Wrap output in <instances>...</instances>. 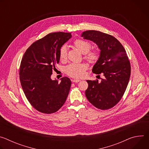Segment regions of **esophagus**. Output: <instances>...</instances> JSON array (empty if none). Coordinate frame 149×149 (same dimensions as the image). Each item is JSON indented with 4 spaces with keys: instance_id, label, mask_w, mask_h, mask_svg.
I'll use <instances>...</instances> for the list:
<instances>
[{
    "instance_id": "34e87169",
    "label": "esophagus",
    "mask_w": 149,
    "mask_h": 149,
    "mask_svg": "<svg viewBox=\"0 0 149 149\" xmlns=\"http://www.w3.org/2000/svg\"><path fill=\"white\" fill-rule=\"evenodd\" d=\"M79 81H80V80H79V79H74L72 80V82H75V83L78 82H79Z\"/></svg>"
}]
</instances>
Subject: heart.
<instances>
[{
  "instance_id": "1",
  "label": "heart",
  "mask_w": 149,
  "mask_h": 149,
  "mask_svg": "<svg viewBox=\"0 0 149 149\" xmlns=\"http://www.w3.org/2000/svg\"><path fill=\"white\" fill-rule=\"evenodd\" d=\"M74 45L75 47L81 53L84 54V58L91 63L97 62L100 56V52L98 49H93L90 51L91 45L87 40L78 39L74 41ZM59 59L61 61H65L67 58V47L62 46L59 50ZM87 69V65L86 63H72L68 65L66 68L67 74L73 78H80L83 77L86 74Z\"/></svg>"
}]
</instances>
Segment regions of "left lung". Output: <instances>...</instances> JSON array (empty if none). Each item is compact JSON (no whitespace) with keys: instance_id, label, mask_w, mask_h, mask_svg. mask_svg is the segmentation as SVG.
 <instances>
[{"instance_id":"8db88e82","label":"left lung","mask_w":149,"mask_h":149,"mask_svg":"<svg viewBox=\"0 0 149 149\" xmlns=\"http://www.w3.org/2000/svg\"><path fill=\"white\" fill-rule=\"evenodd\" d=\"M81 36L98 45L100 56L92 71L104 76L100 82L87 80L86 97L96 108L110 109L120 101L128 85L131 74L129 58L121 44L110 35L93 30L82 32Z\"/></svg>"}]
</instances>
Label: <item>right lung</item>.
<instances>
[{
    "label": "right lung",
    "mask_w": 149,
    "mask_h": 149,
    "mask_svg": "<svg viewBox=\"0 0 149 149\" xmlns=\"http://www.w3.org/2000/svg\"><path fill=\"white\" fill-rule=\"evenodd\" d=\"M71 38V33H51L27 49L21 61L19 79L25 95L38 111L51 114L65 103L71 81L68 77L52 80L55 65L59 61V50Z\"/></svg>",
    "instance_id": "right-lung-1"
}]
</instances>
